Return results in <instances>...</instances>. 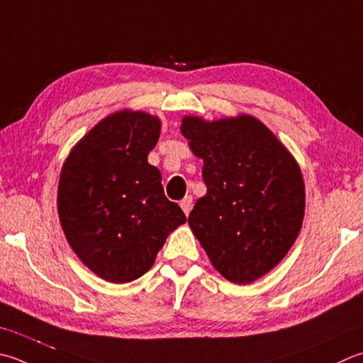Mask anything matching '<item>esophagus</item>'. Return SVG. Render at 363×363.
I'll list each match as a JSON object with an SVG mask.
<instances>
[{
	"label": "esophagus",
	"instance_id": "obj_1",
	"mask_svg": "<svg viewBox=\"0 0 363 363\" xmlns=\"http://www.w3.org/2000/svg\"><path fill=\"white\" fill-rule=\"evenodd\" d=\"M191 204H194V198H191L190 195H189V196H186V198H182V200L179 201L181 209L184 211V214H186V216H189V214H190V211H191Z\"/></svg>",
	"mask_w": 363,
	"mask_h": 363
}]
</instances>
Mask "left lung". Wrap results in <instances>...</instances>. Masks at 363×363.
I'll return each instance as SVG.
<instances>
[{
	"mask_svg": "<svg viewBox=\"0 0 363 363\" xmlns=\"http://www.w3.org/2000/svg\"><path fill=\"white\" fill-rule=\"evenodd\" d=\"M181 133L203 159L208 187L189 226L217 272L248 285L271 272L299 236L305 214L299 163L252 115L216 121L187 115Z\"/></svg>",
	"mask_w": 363,
	"mask_h": 363,
	"instance_id": "1",
	"label": "left lung"
}]
</instances>
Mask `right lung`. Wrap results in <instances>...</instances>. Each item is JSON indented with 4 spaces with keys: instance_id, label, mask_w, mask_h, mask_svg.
I'll return each mask as SVG.
<instances>
[{
    "instance_id": "obj_1",
    "label": "right lung",
    "mask_w": 363,
    "mask_h": 363,
    "mask_svg": "<svg viewBox=\"0 0 363 363\" xmlns=\"http://www.w3.org/2000/svg\"><path fill=\"white\" fill-rule=\"evenodd\" d=\"M157 116L130 108L104 118L70 149L58 184V216L70 248L89 271L129 283L152 267L186 216L163 194L147 163L157 145Z\"/></svg>"
}]
</instances>
